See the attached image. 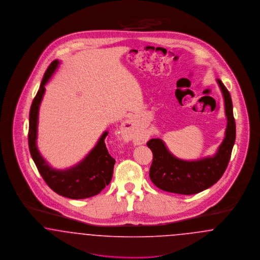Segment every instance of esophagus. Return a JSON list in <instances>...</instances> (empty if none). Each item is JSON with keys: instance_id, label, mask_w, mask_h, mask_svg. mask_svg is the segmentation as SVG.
I'll return each instance as SVG.
<instances>
[{"instance_id": "esophagus-1", "label": "esophagus", "mask_w": 260, "mask_h": 260, "mask_svg": "<svg viewBox=\"0 0 260 260\" xmlns=\"http://www.w3.org/2000/svg\"><path fill=\"white\" fill-rule=\"evenodd\" d=\"M121 135L126 141H133L136 144L141 143V138L138 129L136 128V124L132 120H126L122 124L121 126Z\"/></svg>"}]
</instances>
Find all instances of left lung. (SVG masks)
<instances>
[{
  "label": "left lung",
  "instance_id": "8db88e82",
  "mask_svg": "<svg viewBox=\"0 0 260 260\" xmlns=\"http://www.w3.org/2000/svg\"><path fill=\"white\" fill-rule=\"evenodd\" d=\"M216 82L222 92L227 125L222 142L214 155L197 160H182L173 155L161 138H152L147 142L153 153L149 176L164 191L181 195L197 194L215 184L228 166L236 139L233 104L222 82L219 79Z\"/></svg>",
  "mask_w": 260,
  "mask_h": 260
}]
</instances>
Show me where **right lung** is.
I'll return each mask as SVG.
<instances>
[{
  "label": "right lung",
  "mask_w": 260,
  "mask_h": 260,
  "mask_svg": "<svg viewBox=\"0 0 260 260\" xmlns=\"http://www.w3.org/2000/svg\"><path fill=\"white\" fill-rule=\"evenodd\" d=\"M59 64L60 61L57 59L50 63L32 102L29 114V150L39 173L55 193L74 200L90 198L99 194L105 186L110 183L113 175L115 160L109 155L104 142L105 137L108 135L107 131L103 132L95 146L87 153L83 160L68 169L57 170L52 168L38 149L40 105L46 91L45 86L55 73Z\"/></svg>",
  "instance_id": "obj_1"
}]
</instances>
